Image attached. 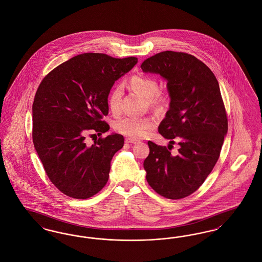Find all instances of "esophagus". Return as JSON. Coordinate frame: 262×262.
<instances>
[{
	"mask_svg": "<svg viewBox=\"0 0 262 262\" xmlns=\"http://www.w3.org/2000/svg\"><path fill=\"white\" fill-rule=\"evenodd\" d=\"M139 140H137V139H135V138H126L125 139V142L126 143H137Z\"/></svg>",
	"mask_w": 262,
	"mask_h": 262,
	"instance_id": "esophagus-1",
	"label": "esophagus"
}]
</instances>
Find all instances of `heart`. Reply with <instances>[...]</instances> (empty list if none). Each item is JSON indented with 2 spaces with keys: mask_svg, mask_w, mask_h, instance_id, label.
<instances>
[{
  "mask_svg": "<svg viewBox=\"0 0 262 262\" xmlns=\"http://www.w3.org/2000/svg\"><path fill=\"white\" fill-rule=\"evenodd\" d=\"M129 85L136 91L141 93L145 98L149 99L150 104L156 107L162 106L165 102V96L158 92L159 85L155 78L145 75H134L129 79ZM122 97V88L117 85L113 88L108 94V106L112 112L120 110ZM155 126V120L151 117L138 118L134 116H126L117 121L115 128L118 133L133 137L141 138L145 137L150 130Z\"/></svg>",
  "mask_w": 262,
  "mask_h": 262,
  "instance_id": "obj_1",
  "label": "heart"
}]
</instances>
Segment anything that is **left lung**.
Masks as SVG:
<instances>
[{"label":"left lung","instance_id":"obj_1","mask_svg":"<svg viewBox=\"0 0 262 262\" xmlns=\"http://www.w3.org/2000/svg\"><path fill=\"white\" fill-rule=\"evenodd\" d=\"M140 68L167 80L170 108L158 132L170 139L168 148L174 140L180 145L174 156L148 141L149 155L143 163L146 180L158 194L181 200L200 188L220 156L228 119L219 83L204 62L183 52L158 53Z\"/></svg>","mask_w":262,"mask_h":262}]
</instances>
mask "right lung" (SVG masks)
I'll list each match as a JSON object with an SVG mask.
<instances>
[{
	"instance_id": "1",
	"label": "right lung",
	"mask_w": 262,
	"mask_h": 262,
	"mask_svg": "<svg viewBox=\"0 0 262 262\" xmlns=\"http://www.w3.org/2000/svg\"><path fill=\"white\" fill-rule=\"evenodd\" d=\"M137 62L136 57L84 53L55 68L38 86L32 105L33 144L48 178L63 194L86 200L107 184L111 160L124 146V137H100L88 146L85 135L109 130L102 121L109 113L108 94Z\"/></svg>"
}]
</instances>
